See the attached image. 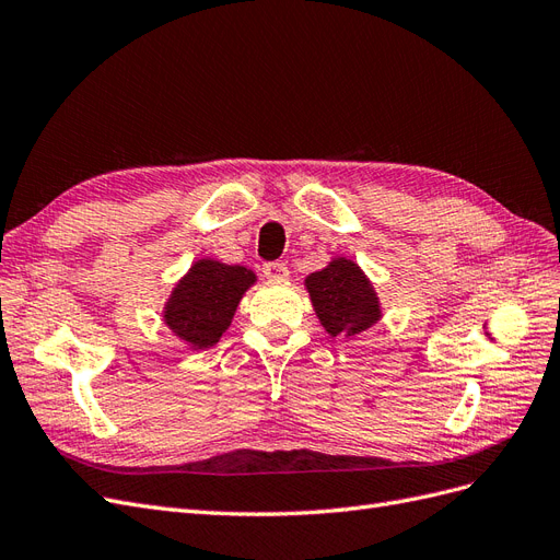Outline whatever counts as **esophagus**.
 Segmentation results:
<instances>
[{
  "instance_id": "obj_1",
  "label": "esophagus",
  "mask_w": 560,
  "mask_h": 560,
  "mask_svg": "<svg viewBox=\"0 0 560 560\" xmlns=\"http://www.w3.org/2000/svg\"><path fill=\"white\" fill-rule=\"evenodd\" d=\"M264 276L268 280H284L287 276H290V268H287V264H282V261H268V264H264Z\"/></svg>"
}]
</instances>
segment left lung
Instances as JSON below:
<instances>
[{
    "mask_svg": "<svg viewBox=\"0 0 560 560\" xmlns=\"http://www.w3.org/2000/svg\"><path fill=\"white\" fill-rule=\"evenodd\" d=\"M313 308L319 325L329 336H354L366 331L381 319V303L374 284L362 273V268L338 257L327 268L306 278Z\"/></svg>",
    "mask_w": 560,
    "mask_h": 560,
    "instance_id": "obj_1",
    "label": "left lung"
}]
</instances>
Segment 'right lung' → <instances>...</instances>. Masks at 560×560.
<instances>
[{
  "label": "right lung",
  "mask_w": 560,
  "mask_h": 560,
  "mask_svg": "<svg viewBox=\"0 0 560 560\" xmlns=\"http://www.w3.org/2000/svg\"><path fill=\"white\" fill-rule=\"evenodd\" d=\"M257 276L245 266L198 259L165 303V325L196 350L214 346Z\"/></svg>",
  "instance_id": "right-lung-1"
}]
</instances>
